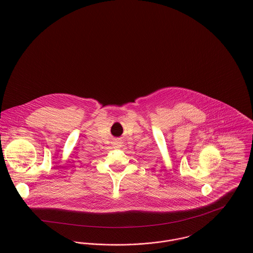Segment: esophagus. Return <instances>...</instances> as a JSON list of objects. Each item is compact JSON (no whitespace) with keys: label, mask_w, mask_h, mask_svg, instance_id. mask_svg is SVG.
Masks as SVG:
<instances>
[{"label":"esophagus","mask_w":253,"mask_h":253,"mask_svg":"<svg viewBox=\"0 0 253 253\" xmlns=\"http://www.w3.org/2000/svg\"><path fill=\"white\" fill-rule=\"evenodd\" d=\"M112 144L114 146V148L118 149V148H121L123 146V141H122L121 138H114Z\"/></svg>","instance_id":"34e87169"}]
</instances>
